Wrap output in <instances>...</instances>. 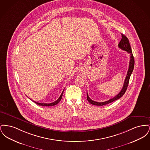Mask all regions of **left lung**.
Instances as JSON below:
<instances>
[{"label": "left lung", "instance_id": "left-lung-1", "mask_svg": "<svg viewBox=\"0 0 150 150\" xmlns=\"http://www.w3.org/2000/svg\"><path fill=\"white\" fill-rule=\"evenodd\" d=\"M121 36H122V39L120 42L119 44H118V46L119 47V48L121 49L122 50H125L127 51L128 53L130 54V61H129V69L128 72H127V74L126 76V78L124 81V83L122 86V88L121 89V91L119 92L118 94H117L115 97L114 98L110 99V100H108L107 101L105 102H96V101H94L93 100H91L88 93H86L87 94V100H88V102L91 103L92 105H96V106H103L105 105L108 104L110 103H111L112 102H114L116 100L119 99L120 98H121V97L124 94L125 92L127 91V87L128 86L129 81V79L130 77V75L132 73V72L133 71L134 69V58L133 57V53H132V51L131 49V47L130 45V43L129 42L128 39L127 38V36L122 34H121Z\"/></svg>", "mask_w": 150, "mask_h": 150}]
</instances>
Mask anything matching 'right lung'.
Masks as SVG:
<instances>
[{
  "label": "right lung",
  "instance_id": "obj_1",
  "mask_svg": "<svg viewBox=\"0 0 150 150\" xmlns=\"http://www.w3.org/2000/svg\"><path fill=\"white\" fill-rule=\"evenodd\" d=\"M64 90L62 91V92L61 93V94L60 97L58 98V99L57 100H56V101H55V102H54L50 103H38V102H36L34 101V100H33V101L36 104L38 105H39V106H54V105H57L58 103H59V101L61 100L62 99V94H63V92H64Z\"/></svg>",
  "mask_w": 150,
  "mask_h": 150
}]
</instances>
